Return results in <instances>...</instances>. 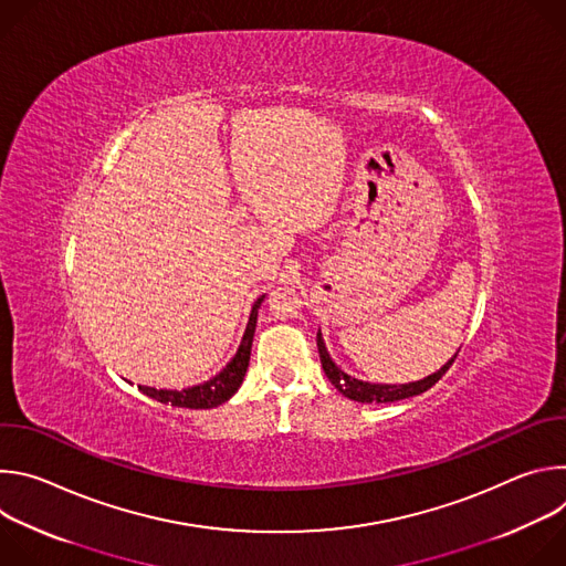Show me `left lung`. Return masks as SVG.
<instances>
[{"label":"left lung","instance_id":"obj_1","mask_svg":"<svg viewBox=\"0 0 566 566\" xmlns=\"http://www.w3.org/2000/svg\"><path fill=\"white\" fill-rule=\"evenodd\" d=\"M317 352H319V363L322 369H325L327 378L332 380V385L347 398L358 400V402H394V400H402V398H410V396H419L423 391H428L434 382H439V378L450 369V365L454 363V358H450L439 371L430 374L423 380L417 382H406V385H380V382H365L358 380L349 374H345L332 358L329 352L325 347V340H322V334L317 332Z\"/></svg>","mask_w":566,"mask_h":566}]
</instances>
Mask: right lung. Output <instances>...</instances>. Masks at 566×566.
<instances>
[{"label": "right lung", "instance_id": "right-lung-1", "mask_svg": "<svg viewBox=\"0 0 566 566\" xmlns=\"http://www.w3.org/2000/svg\"><path fill=\"white\" fill-rule=\"evenodd\" d=\"M264 295L258 297V302L253 304L249 325L244 332V338H241V345L234 354V358L210 380L188 387V389H154V387H143L138 385V389L160 402H170L175 408H188V410H210L226 402L241 385L249 369V360H251V347H253V336H255V325H258V308L262 304Z\"/></svg>", "mask_w": 566, "mask_h": 566}]
</instances>
